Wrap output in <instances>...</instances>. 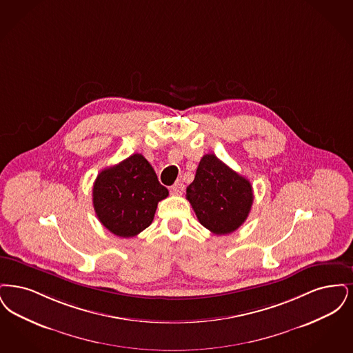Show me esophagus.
Segmentation results:
<instances>
[{
    "mask_svg": "<svg viewBox=\"0 0 353 353\" xmlns=\"http://www.w3.org/2000/svg\"><path fill=\"white\" fill-rule=\"evenodd\" d=\"M171 192L174 195H182L184 192V184L182 183V181H176L175 183L171 185Z\"/></svg>",
    "mask_w": 353,
    "mask_h": 353,
    "instance_id": "1",
    "label": "esophagus"
}]
</instances>
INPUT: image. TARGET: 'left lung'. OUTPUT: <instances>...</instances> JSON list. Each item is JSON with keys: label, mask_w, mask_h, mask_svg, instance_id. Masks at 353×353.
<instances>
[{"label": "left lung", "mask_w": 353, "mask_h": 353, "mask_svg": "<svg viewBox=\"0 0 353 353\" xmlns=\"http://www.w3.org/2000/svg\"><path fill=\"white\" fill-rule=\"evenodd\" d=\"M185 198L200 224L215 234L239 230L254 199L250 182L215 154H205L200 159L195 179L185 190Z\"/></svg>", "instance_id": "1"}]
</instances>
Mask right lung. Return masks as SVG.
Instances as JSON below:
<instances>
[{
	"instance_id": "add662e5",
	"label": "right lung",
	"mask_w": 353,
	"mask_h": 353,
	"mask_svg": "<svg viewBox=\"0 0 353 353\" xmlns=\"http://www.w3.org/2000/svg\"><path fill=\"white\" fill-rule=\"evenodd\" d=\"M169 190L159 183L142 154L104 169L93 184V208L100 223L119 237H133L146 230Z\"/></svg>"
}]
</instances>
